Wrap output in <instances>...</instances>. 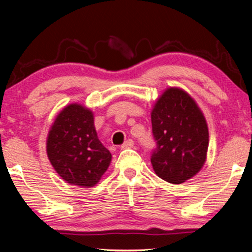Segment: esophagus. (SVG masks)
<instances>
[{"label": "esophagus", "instance_id": "1", "mask_svg": "<svg viewBox=\"0 0 252 252\" xmlns=\"http://www.w3.org/2000/svg\"><path fill=\"white\" fill-rule=\"evenodd\" d=\"M133 146H134L133 140L129 139V140H126V141L122 144L121 149H130V148H133Z\"/></svg>", "mask_w": 252, "mask_h": 252}]
</instances>
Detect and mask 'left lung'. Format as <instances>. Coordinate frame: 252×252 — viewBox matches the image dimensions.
Masks as SVG:
<instances>
[{
	"label": "left lung",
	"instance_id": "obj_1",
	"mask_svg": "<svg viewBox=\"0 0 252 252\" xmlns=\"http://www.w3.org/2000/svg\"><path fill=\"white\" fill-rule=\"evenodd\" d=\"M151 122L157 176L173 185L193 178L204 165L209 147L208 125L197 102L180 88H168L153 105Z\"/></svg>",
	"mask_w": 252,
	"mask_h": 252
}]
</instances>
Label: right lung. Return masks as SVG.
Wrapping results in <instances>:
<instances>
[{
    "instance_id": "1",
    "label": "right lung",
    "mask_w": 252,
    "mask_h": 252,
    "mask_svg": "<svg viewBox=\"0 0 252 252\" xmlns=\"http://www.w3.org/2000/svg\"><path fill=\"white\" fill-rule=\"evenodd\" d=\"M46 153L63 180L82 188L95 186L112 159L97 138L93 112L79 103L66 105L55 118L46 139Z\"/></svg>"
}]
</instances>
